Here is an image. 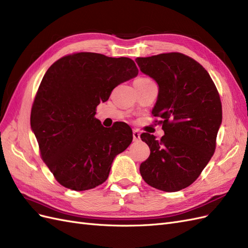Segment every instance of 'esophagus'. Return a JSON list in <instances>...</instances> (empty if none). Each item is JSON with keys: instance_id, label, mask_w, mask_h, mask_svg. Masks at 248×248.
I'll return each mask as SVG.
<instances>
[{"instance_id": "esophagus-1", "label": "esophagus", "mask_w": 248, "mask_h": 248, "mask_svg": "<svg viewBox=\"0 0 248 248\" xmlns=\"http://www.w3.org/2000/svg\"><path fill=\"white\" fill-rule=\"evenodd\" d=\"M133 139H134V141H139L140 140V133L137 130L133 131Z\"/></svg>"}]
</instances>
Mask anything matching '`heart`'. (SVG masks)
Listing matches in <instances>:
<instances>
[{
    "mask_svg": "<svg viewBox=\"0 0 248 248\" xmlns=\"http://www.w3.org/2000/svg\"><path fill=\"white\" fill-rule=\"evenodd\" d=\"M137 80H148V79H144V78H139V79H137Z\"/></svg>",
    "mask_w": 248,
    "mask_h": 248,
    "instance_id": "heart-1",
    "label": "heart"
}]
</instances>
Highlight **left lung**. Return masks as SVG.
<instances>
[{
	"instance_id": "8db88e82",
	"label": "left lung",
	"mask_w": 248,
	"mask_h": 248,
	"mask_svg": "<svg viewBox=\"0 0 248 248\" xmlns=\"http://www.w3.org/2000/svg\"><path fill=\"white\" fill-rule=\"evenodd\" d=\"M136 62L158 84L152 113L163 119L164 131L161 140L141 134L151 154L140 174L150 186L175 192L199 178L215 152L222 122L220 97L207 70L186 55L160 54Z\"/></svg>"
}]
</instances>
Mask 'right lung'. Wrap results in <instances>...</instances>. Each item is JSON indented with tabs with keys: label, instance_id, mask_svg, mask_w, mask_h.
<instances>
[{
	"label": "right lung",
	"instance_id": "add662e5",
	"mask_svg": "<svg viewBox=\"0 0 248 248\" xmlns=\"http://www.w3.org/2000/svg\"><path fill=\"white\" fill-rule=\"evenodd\" d=\"M137 75L132 59L96 53L65 56L46 70L33 103L31 129L42 160L62 186L84 191L108 179L133 132L124 123L105 128L95 108Z\"/></svg>",
	"mask_w": 248,
	"mask_h": 248
}]
</instances>
